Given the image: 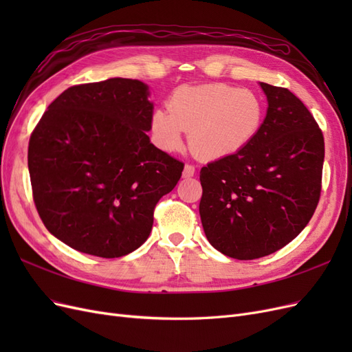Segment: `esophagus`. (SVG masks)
<instances>
[{
  "mask_svg": "<svg viewBox=\"0 0 352 352\" xmlns=\"http://www.w3.org/2000/svg\"><path fill=\"white\" fill-rule=\"evenodd\" d=\"M195 175V167L192 164H186L184 168V177L189 179Z\"/></svg>",
  "mask_w": 352,
  "mask_h": 352,
  "instance_id": "34e87169",
  "label": "esophagus"
}]
</instances>
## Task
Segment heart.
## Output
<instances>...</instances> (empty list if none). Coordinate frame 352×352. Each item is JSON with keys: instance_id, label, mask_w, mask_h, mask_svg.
<instances>
[{"instance_id": "b5f03b06", "label": "heart", "mask_w": 352, "mask_h": 352, "mask_svg": "<svg viewBox=\"0 0 352 352\" xmlns=\"http://www.w3.org/2000/svg\"><path fill=\"white\" fill-rule=\"evenodd\" d=\"M167 109H157L151 131L164 150H177L189 132V146L204 160L235 154L258 133L264 107L250 89L225 83L180 87L170 95Z\"/></svg>"}]
</instances>
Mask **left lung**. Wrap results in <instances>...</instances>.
Masks as SVG:
<instances>
[{
    "mask_svg": "<svg viewBox=\"0 0 352 352\" xmlns=\"http://www.w3.org/2000/svg\"><path fill=\"white\" fill-rule=\"evenodd\" d=\"M260 87L269 107L258 133L199 172L206 236L236 260L264 257L295 239L322 192L324 140L313 114L289 89Z\"/></svg>",
    "mask_w": 352,
    "mask_h": 352,
    "instance_id": "left-lung-1",
    "label": "left lung"
}]
</instances>
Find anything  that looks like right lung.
<instances>
[{
  "instance_id": "1",
  "label": "right lung",
  "mask_w": 352,
  "mask_h": 352,
  "mask_svg": "<svg viewBox=\"0 0 352 352\" xmlns=\"http://www.w3.org/2000/svg\"><path fill=\"white\" fill-rule=\"evenodd\" d=\"M148 87L113 78L74 85L48 105L30 135L28 166L41 220L70 248L117 258L151 233L154 208L184 163L146 135Z\"/></svg>"
}]
</instances>
